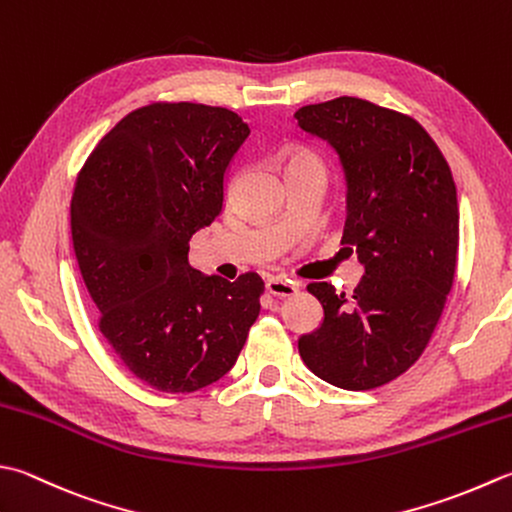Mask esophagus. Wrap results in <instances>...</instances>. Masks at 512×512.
<instances>
[{"mask_svg":"<svg viewBox=\"0 0 512 512\" xmlns=\"http://www.w3.org/2000/svg\"><path fill=\"white\" fill-rule=\"evenodd\" d=\"M266 290L273 297H293L297 293V284L286 277H270L266 282Z\"/></svg>","mask_w":512,"mask_h":512,"instance_id":"esophagus-1","label":"esophagus"}]
</instances>
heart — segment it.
Wrapping results in <instances>:
<instances>
[{
	"label": "heart",
	"mask_w": 512,
	"mask_h": 512,
	"mask_svg": "<svg viewBox=\"0 0 512 512\" xmlns=\"http://www.w3.org/2000/svg\"><path fill=\"white\" fill-rule=\"evenodd\" d=\"M284 164H286L288 175L306 173V170H315V173L326 175L324 162L315 153H310L308 148H299V146L288 148L286 155H284Z\"/></svg>",
	"instance_id": "heart-1"
}]
</instances>
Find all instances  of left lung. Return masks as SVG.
<instances>
[{
    "label": "left lung",
    "instance_id": "1",
    "mask_svg": "<svg viewBox=\"0 0 512 512\" xmlns=\"http://www.w3.org/2000/svg\"><path fill=\"white\" fill-rule=\"evenodd\" d=\"M295 119L339 155L348 188L342 244L366 268L353 295L308 284L324 322L299 337V355L337 388L384 386L422 357L453 288V173L422 124L366 99L302 106Z\"/></svg>",
    "mask_w": 512,
    "mask_h": 512
}]
</instances>
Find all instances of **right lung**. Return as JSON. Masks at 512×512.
<instances>
[{
  "instance_id": "1",
  "label": "right lung",
  "mask_w": 512,
  "mask_h": 512,
  "mask_svg": "<svg viewBox=\"0 0 512 512\" xmlns=\"http://www.w3.org/2000/svg\"><path fill=\"white\" fill-rule=\"evenodd\" d=\"M250 135L228 108L155 102L128 113L79 170L70 233L99 330L162 393H193L235 366L264 282L202 275L188 242L224 206L230 159Z\"/></svg>"
}]
</instances>
